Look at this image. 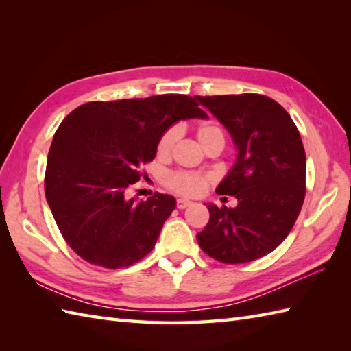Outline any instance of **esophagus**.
I'll return each instance as SVG.
<instances>
[{"label": "esophagus", "mask_w": 351, "mask_h": 351, "mask_svg": "<svg viewBox=\"0 0 351 351\" xmlns=\"http://www.w3.org/2000/svg\"><path fill=\"white\" fill-rule=\"evenodd\" d=\"M190 205H191V202H190V200H187V199H178L176 200V206L180 208V210H184V208H187Z\"/></svg>", "instance_id": "34e87169"}]
</instances>
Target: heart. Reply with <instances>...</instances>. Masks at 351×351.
<instances>
[{
    "instance_id": "obj_1",
    "label": "heart",
    "mask_w": 351,
    "mask_h": 351,
    "mask_svg": "<svg viewBox=\"0 0 351 351\" xmlns=\"http://www.w3.org/2000/svg\"><path fill=\"white\" fill-rule=\"evenodd\" d=\"M197 140L204 149L213 143L225 145V131L220 125L214 122H205L197 128ZM181 137V128L178 125L170 126L161 134L156 143V155L166 160L173 154L178 140ZM210 184V178L196 173V171H173L166 178V187L181 196L195 197L202 195Z\"/></svg>"
}]
</instances>
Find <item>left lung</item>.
I'll list each match as a JSON object with an SVG mask.
<instances>
[{"instance_id": "1", "label": "left lung", "mask_w": 351, "mask_h": 351, "mask_svg": "<svg viewBox=\"0 0 351 351\" xmlns=\"http://www.w3.org/2000/svg\"><path fill=\"white\" fill-rule=\"evenodd\" d=\"M226 126L238 149L217 187L235 208L208 205L197 234L206 255L225 264L250 263L273 252L299 217L306 193V155L300 132L280 104L264 95L196 96Z\"/></svg>"}]
</instances>
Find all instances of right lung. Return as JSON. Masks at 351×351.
Returning <instances> with one entry per match:
<instances>
[{
	"label": "right lung",
	"instance_id": "1",
	"mask_svg": "<svg viewBox=\"0 0 351 351\" xmlns=\"http://www.w3.org/2000/svg\"><path fill=\"white\" fill-rule=\"evenodd\" d=\"M195 98L93 101L77 107L58 126L45 171V196L69 247L87 263L123 268L143 259L175 210L173 196L154 193L128 199L143 176L156 143L181 119L206 117Z\"/></svg>",
	"mask_w": 351,
	"mask_h": 351
}]
</instances>
